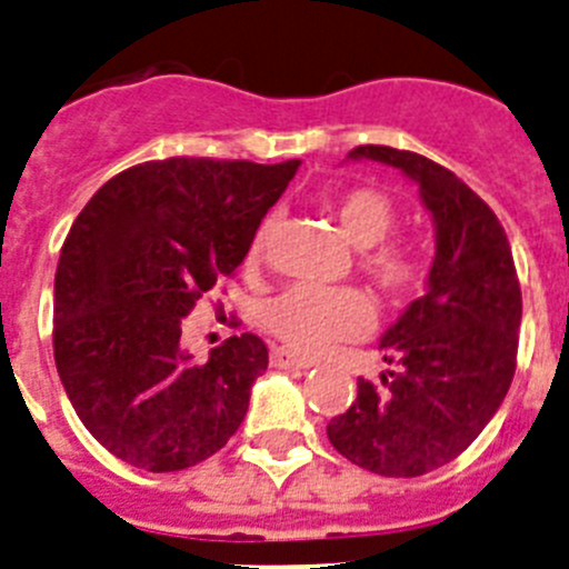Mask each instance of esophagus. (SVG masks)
<instances>
[{
	"instance_id": "1",
	"label": "esophagus",
	"mask_w": 569,
	"mask_h": 569,
	"mask_svg": "<svg viewBox=\"0 0 569 569\" xmlns=\"http://www.w3.org/2000/svg\"><path fill=\"white\" fill-rule=\"evenodd\" d=\"M272 366L274 368H311L315 366V360H311V357L297 355V351H291V348H274Z\"/></svg>"
}]
</instances>
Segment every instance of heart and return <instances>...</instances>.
<instances>
[{"label": "heart", "mask_w": 569, "mask_h": 569, "mask_svg": "<svg viewBox=\"0 0 569 569\" xmlns=\"http://www.w3.org/2000/svg\"><path fill=\"white\" fill-rule=\"evenodd\" d=\"M326 207L335 214L342 238L362 254V272L388 300H406L425 283V260L419 252L397 243H382L397 227V209L371 187L331 192ZM272 232L266 221L249 247V260H258ZM266 329L297 351H317L337 340H355L371 326V306L355 289L291 286L272 297L263 309Z\"/></svg>", "instance_id": "obj_1"}]
</instances>
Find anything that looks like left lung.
<instances>
[{
  "instance_id": "obj_1",
  "label": "left lung",
  "mask_w": 569,
  "mask_h": 569,
  "mask_svg": "<svg viewBox=\"0 0 569 569\" xmlns=\"http://www.w3.org/2000/svg\"><path fill=\"white\" fill-rule=\"evenodd\" d=\"M351 161L397 167L419 187L437 254L417 297L382 335V386L357 380V399L329 422L348 462L380 476L431 473L457 459L499 411L516 371L521 289L493 209L431 158L366 144Z\"/></svg>"
}]
</instances>
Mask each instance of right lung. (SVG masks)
<instances>
[{"instance_id": "add662e5", "label": "right lung", "mask_w": 569, "mask_h": 569, "mask_svg": "<svg viewBox=\"0 0 569 569\" xmlns=\"http://www.w3.org/2000/svg\"><path fill=\"white\" fill-rule=\"evenodd\" d=\"M300 161L167 158L119 172L70 227L53 286V357L84 428L152 473L192 468L247 417L269 366L254 335L196 362L183 317L243 263Z\"/></svg>"}]
</instances>
